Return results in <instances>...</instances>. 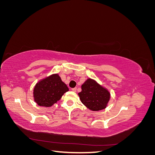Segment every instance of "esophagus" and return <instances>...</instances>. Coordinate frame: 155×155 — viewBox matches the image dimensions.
Here are the masks:
<instances>
[{"instance_id": "1", "label": "esophagus", "mask_w": 155, "mask_h": 155, "mask_svg": "<svg viewBox=\"0 0 155 155\" xmlns=\"http://www.w3.org/2000/svg\"><path fill=\"white\" fill-rule=\"evenodd\" d=\"M76 90H77V88H76V87L72 88V91L73 92H76Z\"/></svg>"}]
</instances>
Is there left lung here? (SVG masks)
<instances>
[{
  "mask_svg": "<svg viewBox=\"0 0 155 155\" xmlns=\"http://www.w3.org/2000/svg\"><path fill=\"white\" fill-rule=\"evenodd\" d=\"M78 94L83 104L94 111L104 109L110 99V93L94 80L88 79L81 86Z\"/></svg>",
  "mask_w": 155,
  "mask_h": 155,
  "instance_id": "left-lung-1",
  "label": "left lung"
}]
</instances>
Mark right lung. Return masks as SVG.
<instances>
[{"label":"right lung","instance_id":"add662e5","mask_svg":"<svg viewBox=\"0 0 155 155\" xmlns=\"http://www.w3.org/2000/svg\"><path fill=\"white\" fill-rule=\"evenodd\" d=\"M67 91L68 88L58 74H53L36 84L34 89V100L39 106L51 107Z\"/></svg>","mask_w":155,"mask_h":155}]
</instances>
